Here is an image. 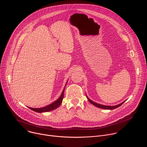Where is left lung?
<instances>
[{"label": "left lung", "instance_id": "left-lung-1", "mask_svg": "<svg viewBox=\"0 0 147 147\" xmlns=\"http://www.w3.org/2000/svg\"><path fill=\"white\" fill-rule=\"evenodd\" d=\"M86 96H87V95H86ZM87 98L88 100L90 101V102L93 105H94V106H95V107H98V108H101V109H103L112 110V109H116V108H117L120 107V106L121 105L125 102V101H124V102H123L122 103H120V104H119V105H115V106H106V105H100V104L97 103H96V102H95L91 100V99H90L88 98L87 96Z\"/></svg>", "mask_w": 147, "mask_h": 147}]
</instances>
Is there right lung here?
Wrapping results in <instances>:
<instances>
[{"instance_id":"right-lung-1","label":"right lung","mask_w":147,"mask_h":147,"mask_svg":"<svg viewBox=\"0 0 147 147\" xmlns=\"http://www.w3.org/2000/svg\"><path fill=\"white\" fill-rule=\"evenodd\" d=\"M67 84V83H66ZM66 87V86H65ZM65 88H64L63 90L62 91V93L60 97L55 102L52 103L51 104H49V105H47L45 107L43 108H30L28 107L30 109L32 110L33 111H35L38 113H42V112H49L53 110H55V109L57 108L60 105V104L62 102L63 99V96H64V91H65Z\"/></svg>"}]
</instances>
